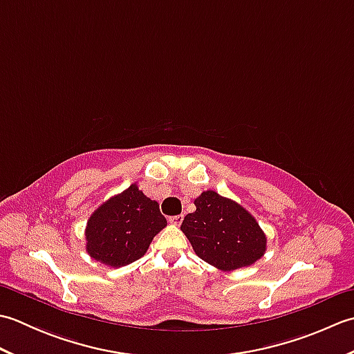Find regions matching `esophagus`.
<instances>
[{
  "instance_id": "34e87169",
  "label": "esophagus",
  "mask_w": 354,
  "mask_h": 354,
  "mask_svg": "<svg viewBox=\"0 0 354 354\" xmlns=\"http://www.w3.org/2000/svg\"><path fill=\"white\" fill-rule=\"evenodd\" d=\"M183 219H184V216H183V214L170 216V217H169V222H170V223H173V225H179V223L183 222Z\"/></svg>"
}]
</instances>
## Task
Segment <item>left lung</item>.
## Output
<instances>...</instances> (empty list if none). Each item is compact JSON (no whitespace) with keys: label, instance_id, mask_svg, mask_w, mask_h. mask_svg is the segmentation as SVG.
<instances>
[{"label":"left lung","instance_id":"1","mask_svg":"<svg viewBox=\"0 0 354 354\" xmlns=\"http://www.w3.org/2000/svg\"><path fill=\"white\" fill-rule=\"evenodd\" d=\"M196 212L189 213L181 230L199 257L222 270L250 266L266 251V236L257 221L234 201L216 192L194 199Z\"/></svg>","mask_w":354,"mask_h":354}]
</instances>
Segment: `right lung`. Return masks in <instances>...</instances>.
<instances>
[{
	"label": "right lung",
	"instance_id": "right-lung-1",
	"mask_svg": "<svg viewBox=\"0 0 354 354\" xmlns=\"http://www.w3.org/2000/svg\"><path fill=\"white\" fill-rule=\"evenodd\" d=\"M167 221L158 202L145 196L137 185L104 202L89 217L86 251L112 268L126 266L145 255L152 239Z\"/></svg>",
	"mask_w": 354,
	"mask_h": 354
}]
</instances>
